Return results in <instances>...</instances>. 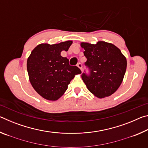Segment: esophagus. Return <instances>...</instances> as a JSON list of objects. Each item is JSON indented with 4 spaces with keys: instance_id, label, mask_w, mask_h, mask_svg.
Wrapping results in <instances>:
<instances>
[{
    "instance_id": "esophagus-1",
    "label": "esophagus",
    "mask_w": 148,
    "mask_h": 148,
    "mask_svg": "<svg viewBox=\"0 0 148 148\" xmlns=\"http://www.w3.org/2000/svg\"><path fill=\"white\" fill-rule=\"evenodd\" d=\"M77 66L78 67L79 69H80V70H81V71H82V63H80V62H79V63H77Z\"/></svg>"
}]
</instances>
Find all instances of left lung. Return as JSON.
<instances>
[{"instance_id": "obj_1", "label": "left lung", "mask_w": 148, "mask_h": 148, "mask_svg": "<svg viewBox=\"0 0 148 148\" xmlns=\"http://www.w3.org/2000/svg\"><path fill=\"white\" fill-rule=\"evenodd\" d=\"M90 74L82 78L89 91L98 98L109 97L121 84L127 69V59L115 45L104 41L96 44L82 42Z\"/></svg>"}]
</instances>
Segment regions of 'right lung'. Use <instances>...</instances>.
<instances>
[{"label": "right lung", "instance_id": "right-lung-1", "mask_svg": "<svg viewBox=\"0 0 148 148\" xmlns=\"http://www.w3.org/2000/svg\"><path fill=\"white\" fill-rule=\"evenodd\" d=\"M72 41L59 44H41L32 50L27 59V69L32 86L44 99L57 101L68 88L75 75L81 74L76 66H71L69 59L61 56L67 51Z\"/></svg>", "mask_w": 148, "mask_h": 148}]
</instances>
